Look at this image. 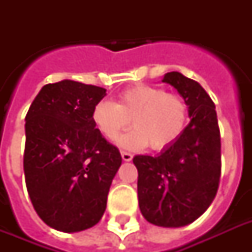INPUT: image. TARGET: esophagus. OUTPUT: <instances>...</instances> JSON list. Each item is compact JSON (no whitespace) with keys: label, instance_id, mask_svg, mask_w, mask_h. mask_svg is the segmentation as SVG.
<instances>
[{"label":"esophagus","instance_id":"34e87169","mask_svg":"<svg viewBox=\"0 0 252 252\" xmlns=\"http://www.w3.org/2000/svg\"><path fill=\"white\" fill-rule=\"evenodd\" d=\"M122 158H123V161L129 162L132 161V154L126 153V152H122Z\"/></svg>","mask_w":252,"mask_h":252}]
</instances>
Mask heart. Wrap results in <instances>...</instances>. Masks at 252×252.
Instances as JSON below:
<instances>
[{
  "label": "heart",
  "mask_w": 252,
  "mask_h": 252,
  "mask_svg": "<svg viewBox=\"0 0 252 252\" xmlns=\"http://www.w3.org/2000/svg\"><path fill=\"white\" fill-rule=\"evenodd\" d=\"M93 122L104 137L114 140L129 126L134 129L118 138L128 150H165L183 134L188 122V107L183 99L163 89L137 85L122 91L118 103L100 100L93 110Z\"/></svg>",
  "instance_id": "1"
}]
</instances>
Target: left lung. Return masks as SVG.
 I'll list each match as a JSON object with an SVG mask.
<instances>
[{"instance_id": "obj_1", "label": "left lung", "mask_w": 252, "mask_h": 252, "mask_svg": "<svg viewBox=\"0 0 252 252\" xmlns=\"http://www.w3.org/2000/svg\"><path fill=\"white\" fill-rule=\"evenodd\" d=\"M187 103L189 123L179 140L157 156H136L138 207L148 222L180 227L197 220L215 199L221 175V138L215 103L201 85L166 73Z\"/></svg>"}]
</instances>
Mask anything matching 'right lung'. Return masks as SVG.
I'll list each match as a JSON object with an SVG mask.
<instances>
[{
  "instance_id": "right-lung-1",
  "label": "right lung",
  "mask_w": 252,
  "mask_h": 252,
  "mask_svg": "<svg viewBox=\"0 0 252 252\" xmlns=\"http://www.w3.org/2000/svg\"><path fill=\"white\" fill-rule=\"evenodd\" d=\"M106 89L63 80L41 87L26 115V186L35 211L52 229L77 233L106 211L122 165L116 146L93 122Z\"/></svg>"
}]
</instances>
